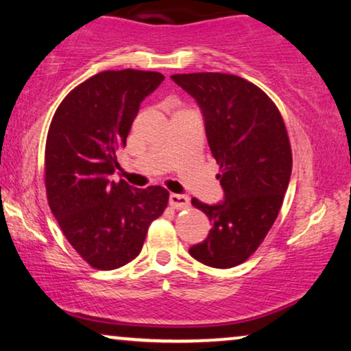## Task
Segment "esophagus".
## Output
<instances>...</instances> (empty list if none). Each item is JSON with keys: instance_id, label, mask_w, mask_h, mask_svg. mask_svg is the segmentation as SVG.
I'll return each mask as SVG.
<instances>
[{"instance_id": "34e87169", "label": "esophagus", "mask_w": 351, "mask_h": 351, "mask_svg": "<svg viewBox=\"0 0 351 351\" xmlns=\"http://www.w3.org/2000/svg\"><path fill=\"white\" fill-rule=\"evenodd\" d=\"M170 205L176 210L188 208L189 207V199L183 194H170Z\"/></svg>"}]
</instances>
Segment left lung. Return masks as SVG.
Instances as JSON below:
<instances>
[{
	"instance_id": "8db88e82",
	"label": "left lung",
	"mask_w": 351,
	"mask_h": 351,
	"mask_svg": "<svg viewBox=\"0 0 351 351\" xmlns=\"http://www.w3.org/2000/svg\"><path fill=\"white\" fill-rule=\"evenodd\" d=\"M199 102L224 202L191 204L212 221L189 254L213 268L244 263L261 245L282 207L292 173V149L281 112L254 83L231 73L171 75Z\"/></svg>"
}]
</instances>
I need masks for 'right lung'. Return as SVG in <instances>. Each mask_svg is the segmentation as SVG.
<instances>
[{
    "label": "right lung",
    "mask_w": 351,
    "mask_h": 351,
    "mask_svg": "<svg viewBox=\"0 0 351 351\" xmlns=\"http://www.w3.org/2000/svg\"><path fill=\"white\" fill-rule=\"evenodd\" d=\"M163 78L134 69L96 73L64 97L51 120L46 197L70 245L96 269L136 258L149 226L168 205L170 193L162 186L138 189L110 180L139 104Z\"/></svg>",
    "instance_id": "add662e5"
}]
</instances>
